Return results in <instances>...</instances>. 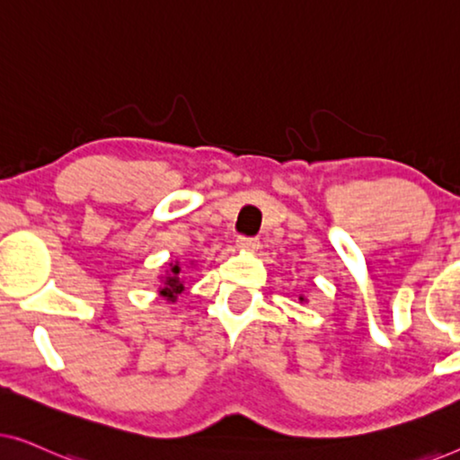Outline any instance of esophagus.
Returning a JSON list of instances; mask_svg holds the SVG:
<instances>
[{"instance_id":"esophagus-1","label":"esophagus","mask_w":460,"mask_h":460,"mask_svg":"<svg viewBox=\"0 0 460 460\" xmlns=\"http://www.w3.org/2000/svg\"><path fill=\"white\" fill-rule=\"evenodd\" d=\"M257 247H260V241H257V238H249V236H238L236 238V249L243 251V253H244V251H247V253H249V251H255Z\"/></svg>"}]
</instances>
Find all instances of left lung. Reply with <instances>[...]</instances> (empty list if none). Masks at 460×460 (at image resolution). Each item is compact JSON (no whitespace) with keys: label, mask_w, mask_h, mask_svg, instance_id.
Listing matches in <instances>:
<instances>
[{"label":"left lung","mask_w":460,"mask_h":460,"mask_svg":"<svg viewBox=\"0 0 460 460\" xmlns=\"http://www.w3.org/2000/svg\"><path fill=\"white\" fill-rule=\"evenodd\" d=\"M299 301H305V299H304V297H299Z\"/></svg>","instance_id":"8db88e82"}]
</instances>
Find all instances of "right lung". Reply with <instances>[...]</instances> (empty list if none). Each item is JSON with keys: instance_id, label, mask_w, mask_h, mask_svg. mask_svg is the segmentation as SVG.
<instances>
[{"instance_id": "right-lung-1", "label": "right lung", "mask_w": 460, "mask_h": 460, "mask_svg": "<svg viewBox=\"0 0 460 460\" xmlns=\"http://www.w3.org/2000/svg\"><path fill=\"white\" fill-rule=\"evenodd\" d=\"M172 270H169L167 276H163V287H161V297H165L167 301H175V297L184 291V285H181V268L180 263H169Z\"/></svg>"}]
</instances>
